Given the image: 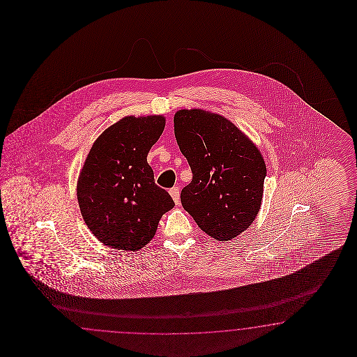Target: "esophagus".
<instances>
[{
	"mask_svg": "<svg viewBox=\"0 0 357 357\" xmlns=\"http://www.w3.org/2000/svg\"><path fill=\"white\" fill-rule=\"evenodd\" d=\"M170 195H172V197H173L174 203L178 206L179 203H181V192H179V187H173V188H170Z\"/></svg>",
	"mask_w": 357,
	"mask_h": 357,
	"instance_id": "obj_1",
	"label": "esophagus"
}]
</instances>
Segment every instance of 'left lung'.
Returning <instances> with one entry per match:
<instances>
[{
	"mask_svg": "<svg viewBox=\"0 0 357 357\" xmlns=\"http://www.w3.org/2000/svg\"><path fill=\"white\" fill-rule=\"evenodd\" d=\"M174 133L192 172L184 209L217 241L237 237L261 204L267 170L258 148L231 121L197 108L175 114Z\"/></svg>",
	"mask_w": 357,
	"mask_h": 357,
	"instance_id": "left-lung-1",
	"label": "left lung"
}]
</instances>
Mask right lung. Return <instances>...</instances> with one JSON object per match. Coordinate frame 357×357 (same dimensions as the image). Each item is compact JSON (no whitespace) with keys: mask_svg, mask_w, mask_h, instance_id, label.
Masks as SVG:
<instances>
[{"mask_svg":"<svg viewBox=\"0 0 357 357\" xmlns=\"http://www.w3.org/2000/svg\"><path fill=\"white\" fill-rule=\"evenodd\" d=\"M165 118L126 116L108 127L87 154L77 199L87 227L112 249L137 251L154 237L172 196L154 182L146 155Z\"/></svg>","mask_w":357,"mask_h":357,"instance_id":"right-lung-1","label":"right lung"}]
</instances>
